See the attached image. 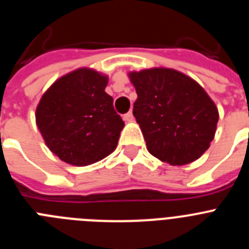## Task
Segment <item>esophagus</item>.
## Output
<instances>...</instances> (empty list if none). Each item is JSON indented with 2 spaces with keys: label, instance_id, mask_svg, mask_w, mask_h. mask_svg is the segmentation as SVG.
<instances>
[{
  "label": "esophagus",
  "instance_id": "obj_1",
  "mask_svg": "<svg viewBox=\"0 0 249 249\" xmlns=\"http://www.w3.org/2000/svg\"><path fill=\"white\" fill-rule=\"evenodd\" d=\"M123 120L126 121V122H133V121H135V117H133V113H132V111H129L128 113L124 114V116H123Z\"/></svg>",
  "mask_w": 249,
  "mask_h": 249
}]
</instances>
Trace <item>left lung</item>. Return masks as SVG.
<instances>
[{"mask_svg":"<svg viewBox=\"0 0 249 249\" xmlns=\"http://www.w3.org/2000/svg\"><path fill=\"white\" fill-rule=\"evenodd\" d=\"M128 77L137 92L133 116L149 153L172 166L198 160L210 148L219 117L203 87L173 68L132 71Z\"/></svg>","mask_w":249,"mask_h":249,"instance_id":"obj_1","label":"left lung"}]
</instances>
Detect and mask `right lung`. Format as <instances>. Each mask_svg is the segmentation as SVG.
Segmentation results:
<instances>
[{
  "label": "right lung",
  "mask_w": 249,
  "mask_h": 249,
  "mask_svg": "<svg viewBox=\"0 0 249 249\" xmlns=\"http://www.w3.org/2000/svg\"><path fill=\"white\" fill-rule=\"evenodd\" d=\"M108 76L81 67L59 77L36 107V124L46 146L77 167L103 160L116 149L124 122L106 93Z\"/></svg>",
  "instance_id": "obj_1"
}]
</instances>
